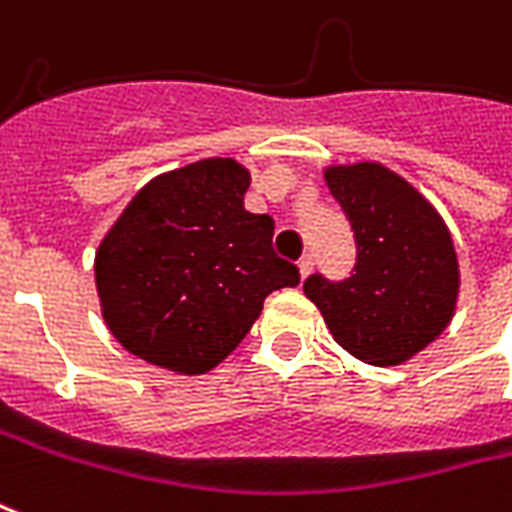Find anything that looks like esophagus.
<instances>
[{
  "label": "esophagus",
  "mask_w": 512,
  "mask_h": 512,
  "mask_svg": "<svg viewBox=\"0 0 512 512\" xmlns=\"http://www.w3.org/2000/svg\"><path fill=\"white\" fill-rule=\"evenodd\" d=\"M314 268V257L312 255H304L301 260H298V271H301V279H306V276L312 274Z\"/></svg>",
  "instance_id": "1"
}]
</instances>
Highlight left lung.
I'll list each match as a JSON object with an SVG mask.
<instances>
[{
    "instance_id": "8db88e82",
    "label": "left lung",
    "mask_w": 512,
    "mask_h": 512,
    "mask_svg": "<svg viewBox=\"0 0 512 512\" xmlns=\"http://www.w3.org/2000/svg\"><path fill=\"white\" fill-rule=\"evenodd\" d=\"M325 181L355 233V266L339 282L312 274L304 293L350 355L396 366L453 317L458 263L448 227L407 181L374 162L331 168Z\"/></svg>"
}]
</instances>
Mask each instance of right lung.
<instances>
[{
	"label": "right lung",
	"mask_w": 512,
	"mask_h": 512,
	"mask_svg": "<svg viewBox=\"0 0 512 512\" xmlns=\"http://www.w3.org/2000/svg\"><path fill=\"white\" fill-rule=\"evenodd\" d=\"M249 173L203 160L140 189L97 252L105 323L124 350L203 374L236 350L268 293L301 282L274 252V219L249 214Z\"/></svg>",
	"instance_id": "add662e5"
}]
</instances>
